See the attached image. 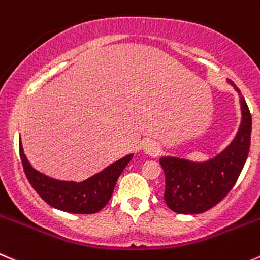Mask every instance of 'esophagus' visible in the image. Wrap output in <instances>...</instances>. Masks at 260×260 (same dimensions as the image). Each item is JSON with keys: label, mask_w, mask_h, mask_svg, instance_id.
<instances>
[{"label": "esophagus", "mask_w": 260, "mask_h": 260, "mask_svg": "<svg viewBox=\"0 0 260 260\" xmlns=\"http://www.w3.org/2000/svg\"><path fill=\"white\" fill-rule=\"evenodd\" d=\"M143 150H144L147 154L155 157V155H158V153L160 152V147L157 142H154V140H147V142L143 144Z\"/></svg>", "instance_id": "esophagus-1"}]
</instances>
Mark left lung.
<instances>
[{
    "label": "left lung",
    "instance_id": "obj_1",
    "mask_svg": "<svg viewBox=\"0 0 260 260\" xmlns=\"http://www.w3.org/2000/svg\"><path fill=\"white\" fill-rule=\"evenodd\" d=\"M241 122L234 140L214 158L204 162L179 157H162L160 166L166 176L165 200L176 213H203L221 202L234 187L246 162L250 148L251 115L240 89Z\"/></svg>",
    "mask_w": 260,
    "mask_h": 260
}]
</instances>
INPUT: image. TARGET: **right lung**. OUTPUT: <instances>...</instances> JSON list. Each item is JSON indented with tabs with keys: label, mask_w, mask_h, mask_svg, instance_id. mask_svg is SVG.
Instances as JSON below:
<instances>
[{
	"label": "right lung",
	"mask_w": 260,
	"mask_h": 260,
	"mask_svg": "<svg viewBox=\"0 0 260 260\" xmlns=\"http://www.w3.org/2000/svg\"><path fill=\"white\" fill-rule=\"evenodd\" d=\"M19 150L26 179L39 197L53 208L78 214L97 213L106 207L112 197L117 179L134 155L133 153L125 155L94 176L75 182L52 179L33 169L24 154L21 140L19 142Z\"/></svg>",
	"instance_id": "add662e5"
}]
</instances>
